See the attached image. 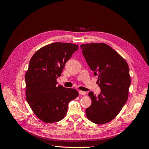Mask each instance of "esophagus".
I'll use <instances>...</instances> for the list:
<instances>
[{
    "mask_svg": "<svg viewBox=\"0 0 149 149\" xmlns=\"http://www.w3.org/2000/svg\"><path fill=\"white\" fill-rule=\"evenodd\" d=\"M79 94H81V95H85L86 92L82 91H79Z\"/></svg>",
    "mask_w": 149,
    "mask_h": 149,
    "instance_id": "1",
    "label": "esophagus"
}]
</instances>
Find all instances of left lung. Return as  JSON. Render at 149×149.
Wrapping results in <instances>:
<instances>
[{"label": "left lung", "mask_w": 149, "mask_h": 149, "mask_svg": "<svg viewBox=\"0 0 149 149\" xmlns=\"http://www.w3.org/2000/svg\"><path fill=\"white\" fill-rule=\"evenodd\" d=\"M80 47L90 69L98 76L101 90L97 96L89 93L92 103L86 114L93 123L106 124L116 118L127 102L130 85L128 64L105 43H86Z\"/></svg>", "instance_id": "obj_1"}]
</instances>
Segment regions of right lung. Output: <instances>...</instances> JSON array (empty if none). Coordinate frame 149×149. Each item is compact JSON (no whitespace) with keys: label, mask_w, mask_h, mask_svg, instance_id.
I'll list each match as a JSON object with an SVG mask.
<instances>
[{"label":"right lung","mask_w":149,"mask_h":149,"mask_svg":"<svg viewBox=\"0 0 149 149\" xmlns=\"http://www.w3.org/2000/svg\"><path fill=\"white\" fill-rule=\"evenodd\" d=\"M78 45L55 42L45 46L31 57L25 79L26 100L34 114L46 123L63 119L68 105L79 95L75 89L57 85L66 63Z\"/></svg>","instance_id":"1"}]
</instances>
